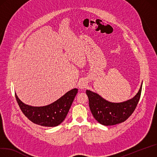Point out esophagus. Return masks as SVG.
Wrapping results in <instances>:
<instances>
[{
	"mask_svg": "<svg viewBox=\"0 0 157 157\" xmlns=\"http://www.w3.org/2000/svg\"><path fill=\"white\" fill-rule=\"evenodd\" d=\"M88 85V82L85 79H82L79 82V88L80 89H85L86 88V87Z\"/></svg>",
	"mask_w": 157,
	"mask_h": 157,
	"instance_id": "esophagus-1",
	"label": "esophagus"
}]
</instances>
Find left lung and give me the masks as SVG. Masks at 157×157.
<instances>
[{
  "mask_svg": "<svg viewBox=\"0 0 157 157\" xmlns=\"http://www.w3.org/2000/svg\"><path fill=\"white\" fill-rule=\"evenodd\" d=\"M141 83L138 92L133 98L123 102H110L98 93L90 90L86 93L89 100V106L93 116L103 126H113L124 122L134 111L140 98Z\"/></svg>",
  "mask_w": 157,
  "mask_h": 157,
  "instance_id": "1",
  "label": "left lung"
}]
</instances>
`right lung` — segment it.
I'll use <instances>...</instances> for the list:
<instances>
[{
  "label": "right lung",
  "mask_w": 157,
  "mask_h": 157,
  "mask_svg": "<svg viewBox=\"0 0 157 157\" xmlns=\"http://www.w3.org/2000/svg\"><path fill=\"white\" fill-rule=\"evenodd\" d=\"M78 91L77 88L72 89L54 102L41 107L26 105L20 100L16 93L15 96L21 110L29 120L41 126L55 127L66 117Z\"/></svg>",
  "instance_id": "right-lung-1"
}]
</instances>
